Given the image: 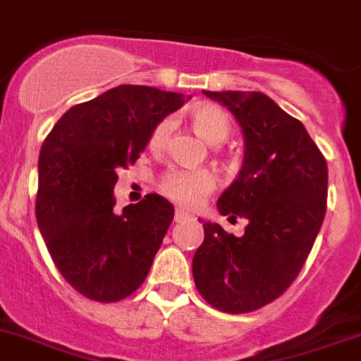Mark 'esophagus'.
<instances>
[{"label":"esophagus","mask_w":361,"mask_h":361,"mask_svg":"<svg viewBox=\"0 0 361 361\" xmlns=\"http://www.w3.org/2000/svg\"><path fill=\"white\" fill-rule=\"evenodd\" d=\"M188 219H192V214L185 212L183 209H176V214H174V221H176V223H183V221Z\"/></svg>","instance_id":"1"}]
</instances>
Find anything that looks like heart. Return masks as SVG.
<instances>
[{
    "instance_id": "b5f03b06",
    "label": "heart",
    "mask_w": 361,
    "mask_h": 361,
    "mask_svg": "<svg viewBox=\"0 0 361 361\" xmlns=\"http://www.w3.org/2000/svg\"><path fill=\"white\" fill-rule=\"evenodd\" d=\"M190 124L194 131L203 138L207 144L217 145L228 138L232 131V118L225 109L212 106V104H197L190 109ZM173 131V120L164 118L152 129L149 136V147L152 151H160L167 145L169 136ZM216 187V176L207 169L196 171H169L160 181L161 192L176 203L185 207H196L210 194Z\"/></svg>"
}]
</instances>
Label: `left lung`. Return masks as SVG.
<instances>
[{
  "mask_svg": "<svg viewBox=\"0 0 361 361\" xmlns=\"http://www.w3.org/2000/svg\"><path fill=\"white\" fill-rule=\"evenodd\" d=\"M232 111L245 160L217 200L223 216L248 221L235 237L203 223L192 259L201 297L225 313H250L281 297L300 274L327 203V164L300 120L259 92H203Z\"/></svg>",
  "mask_w": 361,
  "mask_h": 361,
  "instance_id": "obj_1",
  "label": "left lung"
}]
</instances>
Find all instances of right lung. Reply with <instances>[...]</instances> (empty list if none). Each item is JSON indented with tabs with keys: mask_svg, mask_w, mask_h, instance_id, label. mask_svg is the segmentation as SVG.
Here are the masks:
<instances>
[{
	"mask_svg": "<svg viewBox=\"0 0 361 361\" xmlns=\"http://www.w3.org/2000/svg\"><path fill=\"white\" fill-rule=\"evenodd\" d=\"M185 95L124 84L68 109L39 152L35 216L68 284L97 302L135 293L173 223L158 194L115 214L118 171L135 164L152 129Z\"/></svg>",
	"mask_w": 361,
	"mask_h": 361,
	"instance_id": "right-lung-1",
	"label": "right lung"
}]
</instances>
